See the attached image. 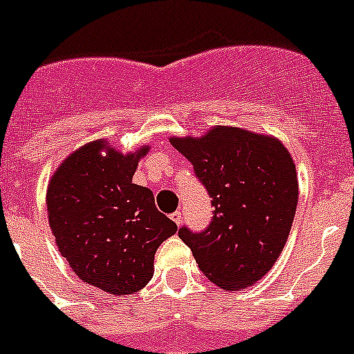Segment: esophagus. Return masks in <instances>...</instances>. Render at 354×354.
<instances>
[{
  "mask_svg": "<svg viewBox=\"0 0 354 354\" xmlns=\"http://www.w3.org/2000/svg\"><path fill=\"white\" fill-rule=\"evenodd\" d=\"M171 220H173L176 225H180L181 222H183V216H181V211H174L173 214H171Z\"/></svg>",
  "mask_w": 354,
  "mask_h": 354,
  "instance_id": "34e87169",
  "label": "esophagus"
}]
</instances>
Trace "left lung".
I'll return each mask as SVG.
<instances>
[{"label": "left lung", "mask_w": 354, "mask_h": 354, "mask_svg": "<svg viewBox=\"0 0 354 354\" xmlns=\"http://www.w3.org/2000/svg\"><path fill=\"white\" fill-rule=\"evenodd\" d=\"M169 141L192 162L214 206L204 232L181 227L178 236L211 283L229 292L253 286L279 259L295 216L299 180L288 148L229 125Z\"/></svg>", "instance_id": "8db88e82"}]
</instances>
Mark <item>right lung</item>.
Returning <instances> with one entry per match:
<instances>
[{"label":"right lung","instance_id":"1","mask_svg":"<svg viewBox=\"0 0 354 354\" xmlns=\"http://www.w3.org/2000/svg\"><path fill=\"white\" fill-rule=\"evenodd\" d=\"M148 150L122 153L104 138L91 141L59 164L47 187L61 255L82 281L117 297L150 281L157 248L178 230L155 207L150 188L132 183Z\"/></svg>","mask_w":354,"mask_h":354}]
</instances>
